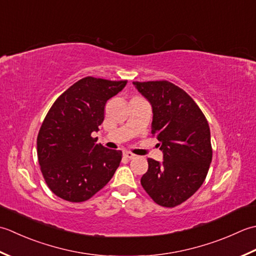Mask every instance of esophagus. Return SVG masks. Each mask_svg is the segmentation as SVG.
I'll list each match as a JSON object with an SVG mask.
<instances>
[{
    "mask_svg": "<svg viewBox=\"0 0 256 256\" xmlns=\"http://www.w3.org/2000/svg\"><path fill=\"white\" fill-rule=\"evenodd\" d=\"M124 157L129 159V160H132V159H134L136 157V156L134 154H132V152H129V151H124Z\"/></svg>",
    "mask_w": 256,
    "mask_h": 256,
    "instance_id": "1",
    "label": "esophagus"
}]
</instances>
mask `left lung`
Returning <instances> with one entry per match:
<instances>
[{
  "label": "left lung",
  "instance_id": "obj_1",
  "mask_svg": "<svg viewBox=\"0 0 256 256\" xmlns=\"http://www.w3.org/2000/svg\"><path fill=\"white\" fill-rule=\"evenodd\" d=\"M152 108L151 134L159 140L162 162L148 159L142 186L156 203L174 208L194 194L212 161L210 127L188 94L166 80L134 82Z\"/></svg>",
  "mask_w": 256,
  "mask_h": 256
}]
</instances>
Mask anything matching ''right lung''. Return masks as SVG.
Listing matches in <instances>:
<instances>
[{
    "instance_id": "right-lung-1",
    "label": "right lung",
    "mask_w": 256,
    "mask_h": 256,
    "mask_svg": "<svg viewBox=\"0 0 256 256\" xmlns=\"http://www.w3.org/2000/svg\"><path fill=\"white\" fill-rule=\"evenodd\" d=\"M127 80L85 77L56 99L38 136V157L45 182L57 196L82 202L102 189L122 161V151L97 144L108 99Z\"/></svg>"
}]
</instances>
